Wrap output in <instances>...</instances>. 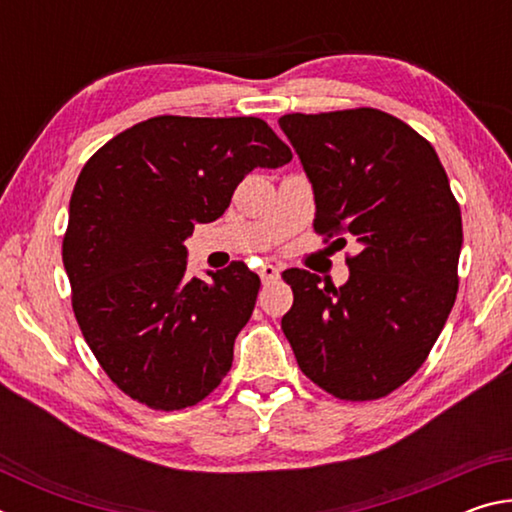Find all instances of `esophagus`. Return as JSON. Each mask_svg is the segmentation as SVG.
Listing matches in <instances>:
<instances>
[{"label":"esophagus","instance_id":"34e87169","mask_svg":"<svg viewBox=\"0 0 512 512\" xmlns=\"http://www.w3.org/2000/svg\"><path fill=\"white\" fill-rule=\"evenodd\" d=\"M259 277H262V282H273L280 277V268L273 264H264L262 268H259Z\"/></svg>","mask_w":512,"mask_h":512}]
</instances>
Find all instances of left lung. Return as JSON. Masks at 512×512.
Wrapping results in <instances>:
<instances>
[{"mask_svg": "<svg viewBox=\"0 0 512 512\" xmlns=\"http://www.w3.org/2000/svg\"><path fill=\"white\" fill-rule=\"evenodd\" d=\"M277 124L314 189L316 232L359 248L341 287L305 268L282 273L293 289L284 336L323 391L377 400L422 366L454 307L461 207L433 146L388 112H293Z\"/></svg>", "mask_w": 512, "mask_h": 512, "instance_id": "obj_1", "label": "left lung"}]
</instances>
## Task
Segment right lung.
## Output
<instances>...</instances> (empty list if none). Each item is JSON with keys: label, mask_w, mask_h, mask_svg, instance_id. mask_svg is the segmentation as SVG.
Returning <instances> with one entry per match:
<instances>
[{"label": "right lung", "mask_w": 512, "mask_h": 512, "mask_svg": "<svg viewBox=\"0 0 512 512\" xmlns=\"http://www.w3.org/2000/svg\"><path fill=\"white\" fill-rule=\"evenodd\" d=\"M291 149L257 117L140 121L92 155L76 180L63 239L72 307L94 357L151 409L210 395L232 366L259 277L235 262L187 275L183 241L228 210L246 173Z\"/></svg>", "instance_id": "right-lung-1"}]
</instances>
